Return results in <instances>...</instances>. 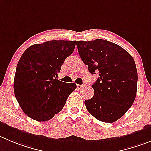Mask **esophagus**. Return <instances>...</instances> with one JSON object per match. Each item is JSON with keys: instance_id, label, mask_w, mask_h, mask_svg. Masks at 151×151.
<instances>
[{"instance_id": "1", "label": "esophagus", "mask_w": 151, "mask_h": 151, "mask_svg": "<svg viewBox=\"0 0 151 151\" xmlns=\"http://www.w3.org/2000/svg\"><path fill=\"white\" fill-rule=\"evenodd\" d=\"M84 87H85V85H80V84H77V89H81V88H84Z\"/></svg>"}]
</instances>
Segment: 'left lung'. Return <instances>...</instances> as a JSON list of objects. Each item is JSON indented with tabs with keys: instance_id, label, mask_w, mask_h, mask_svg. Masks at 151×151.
<instances>
[{
	"instance_id": "1",
	"label": "left lung",
	"mask_w": 151,
	"mask_h": 151,
	"mask_svg": "<svg viewBox=\"0 0 151 151\" xmlns=\"http://www.w3.org/2000/svg\"><path fill=\"white\" fill-rule=\"evenodd\" d=\"M77 47L89 72L99 75L91 86L95 95L85 101L87 110L101 122H116L136 98L138 74L134 60L121 46L104 39L77 41Z\"/></svg>"
}]
</instances>
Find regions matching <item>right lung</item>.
Instances as JSON below:
<instances>
[{"label":"right lung","instance_id":"add662e5","mask_svg":"<svg viewBox=\"0 0 151 151\" xmlns=\"http://www.w3.org/2000/svg\"><path fill=\"white\" fill-rule=\"evenodd\" d=\"M76 44L62 40L35 44L21 56L14 78V93L23 112L33 120L51 119L77 88L74 83H66L56 79Z\"/></svg>","mask_w":151,"mask_h":151}]
</instances>
